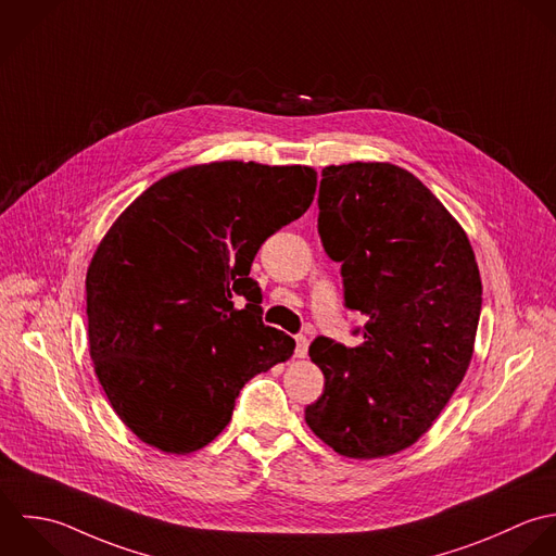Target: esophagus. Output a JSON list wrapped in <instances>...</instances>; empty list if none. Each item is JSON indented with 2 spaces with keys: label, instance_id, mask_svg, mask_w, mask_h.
I'll return each instance as SVG.
<instances>
[{
  "label": "esophagus",
  "instance_id": "esophagus-1",
  "mask_svg": "<svg viewBox=\"0 0 556 556\" xmlns=\"http://www.w3.org/2000/svg\"><path fill=\"white\" fill-rule=\"evenodd\" d=\"M308 354V339L304 334L295 337V358H306Z\"/></svg>",
  "mask_w": 556,
  "mask_h": 556
}]
</instances>
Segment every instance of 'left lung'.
<instances>
[{"label": "left lung", "mask_w": 556, "mask_h": 556, "mask_svg": "<svg viewBox=\"0 0 556 556\" xmlns=\"http://www.w3.org/2000/svg\"><path fill=\"white\" fill-rule=\"evenodd\" d=\"M321 177V243L341 263L345 306L367 324L358 348L313 341L326 388L304 418L339 455L388 457L429 431L470 367L479 265L466 230L412 173L354 162Z\"/></svg>", "instance_id": "1"}]
</instances>
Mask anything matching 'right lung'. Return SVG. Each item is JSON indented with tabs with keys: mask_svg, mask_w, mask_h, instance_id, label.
I'll return each instance as SVG.
<instances>
[{
	"mask_svg": "<svg viewBox=\"0 0 556 556\" xmlns=\"http://www.w3.org/2000/svg\"><path fill=\"white\" fill-rule=\"evenodd\" d=\"M315 189L308 166H189L105 232L86 274L88 348L110 405L142 442L175 455L206 446L245 381L293 356L295 341L261 321L250 267Z\"/></svg>",
	"mask_w": 556,
	"mask_h": 556,
	"instance_id": "add662e5",
	"label": "right lung"
}]
</instances>
